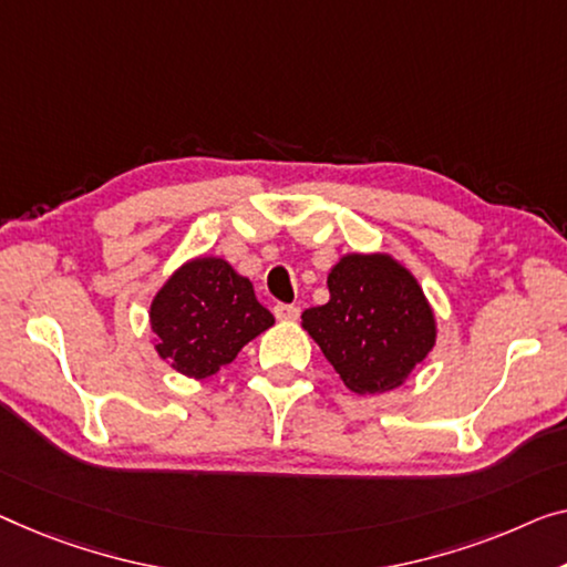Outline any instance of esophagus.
I'll return each mask as SVG.
<instances>
[{
  "label": "esophagus",
  "instance_id": "esophagus-1",
  "mask_svg": "<svg viewBox=\"0 0 567 567\" xmlns=\"http://www.w3.org/2000/svg\"><path fill=\"white\" fill-rule=\"evenodd\" d=\"M275 316H277V320H298L300 318V308L298 306H285V302H277Z\"/></svg>",
  "mask_w": 567,
  "mask_h": 567
}]
</instances>
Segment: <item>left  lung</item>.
I'll list each match as a JSON object with an SVG mask.
<instances>
[{"label": "left lung", "instance_id": "obj_1", "mask_svg": "<svg viewBox=\"0 0 567 567\" xmlns=\"http://www.w3.org/2000/svg\"><path fill=\"white\" fill-rule=\"evenodd\" d=\"M326 306L302 328L353 394H384L408 382L437 341V320L417 277L386 251H349L328 269Z\"/></svg>", "mask_w": 567, "mask_h": 567}]
</instances>
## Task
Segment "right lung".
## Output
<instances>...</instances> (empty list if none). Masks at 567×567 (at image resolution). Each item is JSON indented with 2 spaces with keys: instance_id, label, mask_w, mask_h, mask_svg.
<instances>
[{
  "instance_id": "add662e5",
  "label": "right lung",
  "mask_w": 567,
  "mask_h": 567,
  "mask_svg": "<svg viewBox=\"0 0 567 567\" xmlns=\"http://www.w3.org/2000/svg\"><path fill=\"white\" fill-rule=\"evenodd\" d=\"M152 346L177 374L208 379L229 367L251 338L275 326L249 277L224 257H193L150 302Z\"/></svg>"
}]
</instances>
